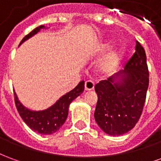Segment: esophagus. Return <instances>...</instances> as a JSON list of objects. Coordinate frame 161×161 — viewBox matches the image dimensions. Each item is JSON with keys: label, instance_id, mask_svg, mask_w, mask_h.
<instances>
[{"label": "esophagus", "instance_id": "1", "mask_svg": "<svg viewBox=\"0 0 161 161\" xmlns=\"http://www.w3.org/2000/svg\"><path fill=\"white\" fill-rule=\"evenodd\" d=\"M84 88H85V91H92L94 89V83L91 80L86 81L84 84Z\"/></svg>", "mask_w": 161, "mask_h": 161}]
</instances>
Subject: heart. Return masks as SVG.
Instances as JSON below:
<instances>
[{
    "instance_id": "heart-1",
    "label": "heart",
    "mask_w": 161,
    "mask_h": 161,
    "mask_svg": "<svg viewBox=\"0 0 161 161\" xmlns=\"http://www.w3.org/2000/svg\"><path fill=\"white\" fill-rule=\"evenodd\" d=\"M114 46V42L111 40H106L100 43L93 50V54L97 57L105 55ZM126 56V50L123 47L112 51L105 57V58L99 65V72L104 76H110L117 70L121 65L122 60Z\"/></svg>"
}]
</instances>
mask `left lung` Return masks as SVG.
<instances>
[{"label":"left lung","instance_id":"8db88e82","mask_svg":"<svg viewBox=\"0 0 161 161\" xmlns=\"http://www.w3.org/2000/svg\"><path fill=\"white\" fill-rule=\"evenodd\" d=\"M148 84L145 50L136 41L135 53L124 70L95 85V120L106 134L118 136L135 127L142 115Z\"/></svg>","mask_w":161,"mask_h":161}]
</instances>
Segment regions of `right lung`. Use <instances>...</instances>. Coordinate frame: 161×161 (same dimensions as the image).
<instances>
[{
  "label": "right lung",
  "mask_w": 161,
  "mask_h": 161,
  "mask_svg": "<svg viewBox=\"0 0 161 161\" xmlns=\"http://www.w3.org/2000/svg\"><path fill=\"white\" fill-rule=\"evenodd\" d=\"M41 28H45V26H40L33 29L31 33L23 38L20 44H22L25 40H28L38 32H40ZM84 91V81H81L77 85V87L64 95L52 107L42 111H33L24 107L18 100L15 92L14 103L20 117L32 130L38 132L41 135H52L58 131L60 127L64 123L68 116L70 103L78 96H80Z\"/></svg>",
  "instance_id": "right-lung-1"
}]
</instances>
